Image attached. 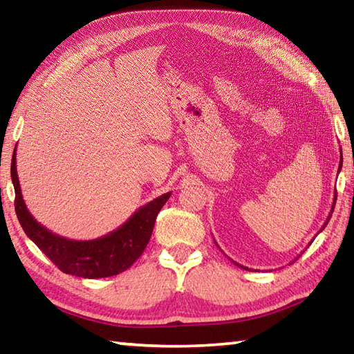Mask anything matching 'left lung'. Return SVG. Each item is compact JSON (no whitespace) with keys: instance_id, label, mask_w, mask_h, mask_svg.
Returning a JSON list of instances; mask_svg holds the SVG:
<instances>
[{"instance_id":"obj_1","label":"left lung","mask_w":354,"mask_h":354,"mask_svg":"<svg viewBox=\"0 0 354 354\" xmlns=\"http://www.w3.org/2000/svg\"><path fill=\"white\" fill-rule=\"evenodd\" d=\"M340 169H342V156H340V164H339V170ZM335 200H337V192H335V195H334V201H333V206H331V212H329V215H328V218H326V221H325V223H323V226L320 227V231L319 232H322L323 230H325V226L328 225V221H329V218H331V215H333V212H334V206H335ZM215 242V241H214ZM310 242H313V241H310ZM215 243H217V242H215ZM297 259H298V257H297ZM232 262H234V261H232ZM236 263V262H234ZM236 266H239V263H236ZM239 267H242V268H245V270H248V268L247 267H243V266H239Z\"/></svg>"}]
</instances>
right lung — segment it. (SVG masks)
I'll return each instance as SVG.
<instances>
[{
  "label": "right lung",
  "mask_w": 354,
  "mask_h": 354,
  "mask_svg": "<svg viewBox=\"0 0 354 354\" xmlns=\"http://www.w3.org/2000/svg\"><path fill=\"white\" fill-rule=\"evenodd\" d=\"M15 151L17 149H14L10 162V178L15 189L17 217L26 236L59 270L80 278H107L128 270L139 259L151 237L156 217L170 198L171 192H167L139 207V211H136L122 226L109 234L93 241H71L51 232L28 211L17 175Z\"/></svg>",
  "instance_id": "1"
}]
</instances>
